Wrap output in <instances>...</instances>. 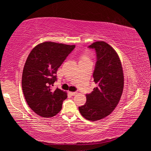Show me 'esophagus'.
I'll use <instances>...</instances> for the list:
<instances>
[{
    "label": "esophagus",
    "instance_id": "34e87169",
    "mask_svg": "<svg viewBox=\"0 0 151 151\" xmlns=\"http://www.w3.org/2000/svg\"><path fill=\"white\" fill-rule=\"evenodd\" d=\"M70 94H71V95H73V96H75V94H77V92H70Z\"/></svg>",
    "mask_w": 151,
    "mask_h": 151
}]
</instances>
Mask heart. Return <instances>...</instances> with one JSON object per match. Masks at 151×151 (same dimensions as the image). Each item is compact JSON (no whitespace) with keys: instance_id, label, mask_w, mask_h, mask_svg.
<instances>
[{"instance_id":"heart-1","label":"heart","mask_w":151,"mask_h":151,"mask_svg":"<svg viewBox=\"0 0 151 151\" xmlns=\"http://www.w3.org/2000/svg\"><path fill=\"white\" fill-rule=\"evenodd\" d=\"M82 59H88V58L86 56H84V57H83V58H82Z\"/></svg>"}]
</instances>
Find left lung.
Listing matches in <instances>:
<instances>
[{"label":"left lung","instance_id":"left-lung-1","mask_svg":"<svg viewBox=\"0 0 151 151\" xmlns=\"http://www.w3.org/2000/svg\"><path fill=\"white\" fill-rule=\"evenodd\" d=\"M88 48L96 52L93 78L97 86L86 94V103L78 110L84 118L95 121L105 118L116 108L123 91L124 75L119 55L109 44L97 41Z\"/></svg>","mask_w":151,"mask_h":151}]
</instances>
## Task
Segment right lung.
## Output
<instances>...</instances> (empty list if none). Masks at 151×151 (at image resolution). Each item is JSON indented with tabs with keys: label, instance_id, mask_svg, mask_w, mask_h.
Returning a JSON list of instances; mask_svg holds the SVG:
<instances>
[{
	"label": "right lung",
	"instance_id": "1",
	"mask_svg": "<svg viewBox=\"0 0 151 151\" xmlns=\"http://www.w3.org/2000/svg\"><path fill=\"white\" fill-rule=\"evenodd\" d=\"M75 45L53 42L38 45L30 52L22 76V88L29 106L42 117H52L62 109L67 94L52 89L58 68Z\"/></svg>",
	"mask_w": 151,
	"mask_h": 151
}]
</instances>
